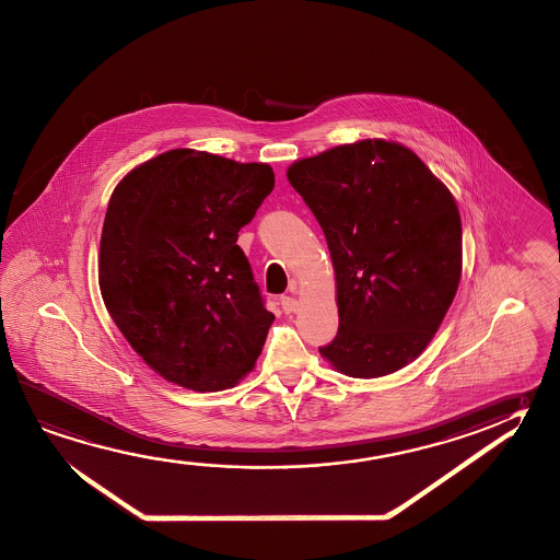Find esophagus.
I'll return each instance as SVG.
<instances>
[{"label":"esophagus","mask_w":560,"mask_h":560,"mask_svg":"<svg viewBox=\"0 0 560 560\" xmlns=\"http://www.w3.org/2000/svg\"><path fill=\"white\" fill-rule=\"evenodd\" d=\"M280 305H282V310H284L285 313L298 312V300L292 298V295H284V298H280Z\"/></svg>","instance_id":"34e87169"}]
</instances>
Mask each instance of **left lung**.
<instances>
[{
	"label": "left lung",
	"instance_id": "obj_1",
	"mask_svg": "<svg viewBox=\"0 0 560 560\" xmlns=\"http://www.w3.org/2000/svg\"><path fill=\"white\" fill-rule=\"evenodd\" d=\"M288 180L331 253L339 331L323 359L352 378L416 361L435 337L463 275L455 198L416 152L364 139L295 161Z\"/></svg>",
	"mask_w": 560,
	"mask_h": 560
}]
</instances>
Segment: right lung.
<instances>
[{
  "label": "right lung",
  "mask_w": 560,
  "mask_h": 560,
  "mask_svg": "<svg viewBox=\"0 0 560 560\" xmlns=\"http://www.w3.org/2000/svg\"><path fill=\"white\" fill-rule=\"evenodd\" d=\"M272 188L265 162L174 149L112 194L102 298L133 351L172 384L219 392L255 369L275 315L237 238Z\"/></svg>",
  "instance_id": "add662e5"
}]
</instances>
